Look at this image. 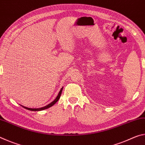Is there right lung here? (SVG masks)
I'll return each mask as SVG.
<instances>
[{"instance_id":"obj_1","label":"right lung","mask_w":145,"mask_h":145,"mask_svg":"<svg viewBox=\"0 0 145 145\" xmlns=\"http://www.w3.org/2000/svg\"><path fill=\"white\" fill-rule=\"evenodd\" d=\"M62 91H63V88H61L59 93H58V95L57 96V97H56V99L54 100L53 102H52L51 103H50L48 105H46V106L45 107H41V108H37V109H32V108H29V107H24V106H22L23 107L25 108V109H28V110H30V111H42V110H44V109H48V108L52 107V105H54L56 102H57L59 99V98L61 97V93H62Z\"/></svg>"}]
</instances>
